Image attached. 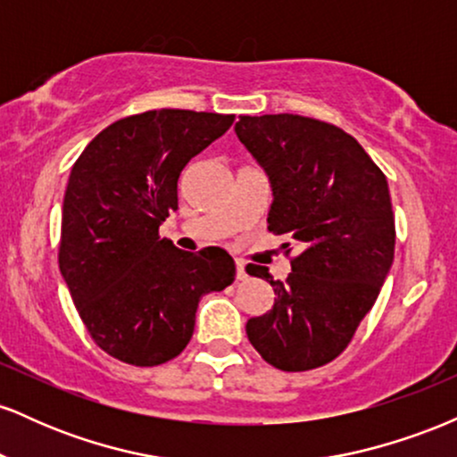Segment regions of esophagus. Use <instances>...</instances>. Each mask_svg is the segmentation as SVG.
Instances as JSON below:
<instances>
[{"mask_svg": "<svg viewBox=\"0 0 457 457\" xmlns=\"http://www.w3.org/2000/svg\"><path fill=\"white\" fill-rule=\"evenodd\" d=\"M246 277H249V275H246L245 264H243V262H240V260H236V279H238V281H245Z\"/></svg>", "mask_w": 457, "mask_h": 457, "instance_id": "1", "label": "esophagus"}]
</instances>
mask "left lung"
Listing matches in <instances>:
<instances>
[{"label":"left lung","instance_id":"8db88e82","mask_svg":"<svg viewBox=\"0 0 457 457\" xmlns=\"http://www.w3.org/2000/svg\"><path fill=\"white\" fill-rule=\"evenodd\" d=\"M234 130L269 176V232L298 246L286 281L246 266L275 290V305L246 322V337L277 370L327 365L350 344L391 270L386 178L353 135L305 115H240Z\"/></svg>","mask_w":457,"mask_h":457}]
</instances>
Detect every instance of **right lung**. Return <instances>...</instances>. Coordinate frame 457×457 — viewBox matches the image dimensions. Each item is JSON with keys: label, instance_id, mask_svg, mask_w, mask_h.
I'll return each instance as SVG.
<instances>
[{"label": "right lung", "instance_id": "add662e5", "mask_svg": "<svg viewBox=\"0 0 457 457\" xmlns=\"http://www.w3.org/2000/svg\"><path fill=\"white\" fill-rule=\"evenodd\" d=\"M234 115L159 109L118 120L81 152L62 208L60 270L98 348L154 367L191 342L199 298L236 277L219 246L188 253L161 238L178 211L187 162L232 127Z\"/></svg>", "mask_w": 457, "mask_h": 457}]
</instances>
